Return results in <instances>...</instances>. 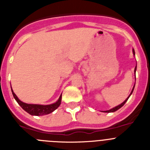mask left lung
<instances>
[{
	"label": "left lung",
	"instance_id": "left-lung-1",
	"mask_svg": "<svg viewBox=\"0 0 150 150\" xmlns=\"http://www.w3.org/2000/svg\"><path fill=\"white\" fill-rule=\"evenodd\" d=\"M132 52H133V54H134V55H135L134 50V49H133V50H132ZM136 70H137V64H136V67H135V68H134V74H136ZM135 80H136V78H135ZM134 86H135V84H134ZM134 86L133 88H132V91H131V93H130V95H128V98H127L125 99V100L124 101H123L122 103L121 104H120V105H118V106H116V107H113V108H112V109H110V110H108L103 111V112H115V111L118 110H119V109H120V108H121V107H122V106L124 105L125 104V102H126L127 100H128V99L129 98V97L131 96V95H132V92H133V91H134Z\"/></svg>",
	"mask_w": 150,
	"mask_h": 150
}]
</instances>
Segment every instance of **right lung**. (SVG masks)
<instances>
[{"instance_id":"add662e5","label":"right lung","mask_w":150,"mask_h":150,"mask_svg":"<svg viewBox=\"0 0 150 150\" xmlns=\"http://www.w3.org/2000/svg\"><path fill=\"white\" fill-rule=\"evenodd\" d=\"M11 90L13 97H14L15 100L17 101V103L20 105V107H22L24 110L28 112L29 114L32 115V116H43V115L50 114V113L53 112L54 110H55L60 106L61 102H62V95H61L59 100H57L56 102H55V103H53V104H47V105L26 104V103H24V102H22V100L18 99L16 95L13 92L12 88Z\"/></svg>"}]
</instances>
